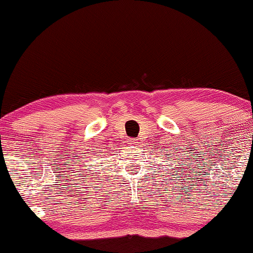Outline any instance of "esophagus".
I'll use <instances>...</instances> for the list:
<instances>
[{
  "label": "esophagus",
  "instance_id": "1",
  "mask_svg": "<svg viewBox=\"0 0 253 253\" xmlns=\"http://www.w3.org/2000/svg\"><path fill=\"white\" fill-rule=\"evenodd\" d=\"M136 143H138V141L136 140V138H134V140L131 141V145H136Z\"/></svg>",
  "mask_w": 253,
  "mask_h": 253
}]
</instances>
